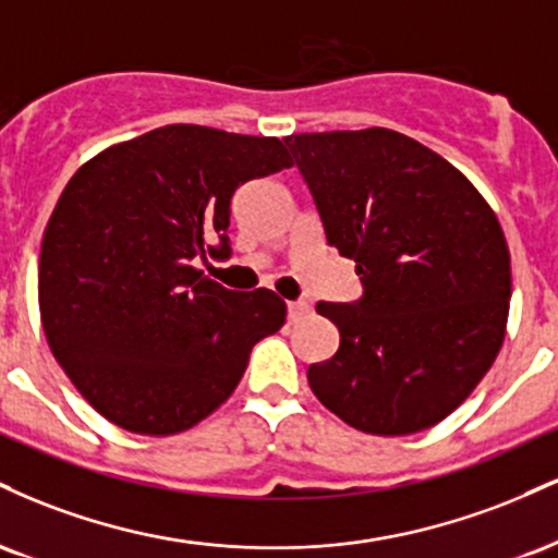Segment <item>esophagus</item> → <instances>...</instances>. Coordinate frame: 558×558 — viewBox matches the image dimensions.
<instances>
[{
    "instance_id": "34e87169",
    "label": "esophagus",
    "mask_w": 558,
    "mask_h": 558,
    "mask_svg": "<svg viewBox=\"0 0 558 558\" xmlns=\"http://www.w3.org/2000/svg\"><path fill=\"white\" fill-rule=\"evenodd\" d=\"M312 315V306L306 301H288V319L291 323H301Z\"/></svg>"
}]
</instances>
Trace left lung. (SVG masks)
Returning a JSON list of instances; mask_svg holds the SVG:
<instances>
[{
	"mask_svg": "<svg viewBox=\"0 0 558 558\" xmlns=\"http://www.w3.org/2000/svg\"><path fill=\"white\" fill-rule=\"evenodd\" d=\"M325 239L356 262L362 299L319 301L341 332L310 386L345 425L412 435L438 425L501 351L511 259L498 217L466 178L388 131L288 136Z\"/></svg>",
	"mask_w": 558,
	"mask_h": 558,
	"instance_id": "8db88e82",
	"label": "left lung"
}]
</instances>
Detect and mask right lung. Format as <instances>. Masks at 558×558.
<instances>
[{
  "instance_id": "add662e5",
  "label": "right lung",
  "mask_w": 558,
  "mask_h": 558,
  "mask_svg": "<svg viewBox=\"0 0 558 558\" xmlns=\"http://www.w3.org/2000/svg\"><path fill=\"white\" fill-rule=\"evenodd\" d=\"M283 168L278 138L165 125L70 178L44 230L38 310L54 360L112 425L189 430L283 328L278 293L228 291L194 267L230 254L235 189Z\"/></svg>"
}]
</instances>
